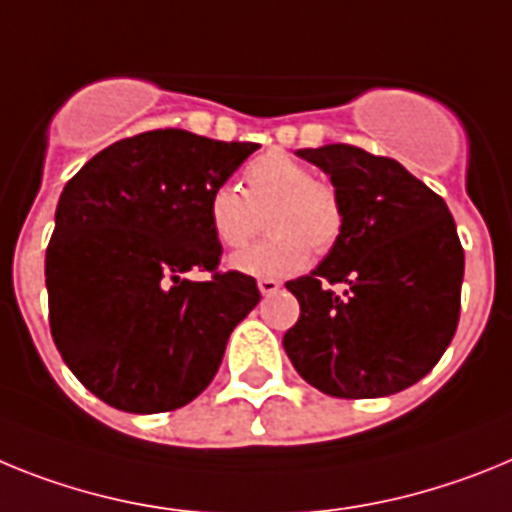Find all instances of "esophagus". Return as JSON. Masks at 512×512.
Instances as JSON below:
<instances>
[{
	"label": "esophagus",
	"mask_w": 512,
	"mask_h": 512,
	"mask_svg": "<svg viewBox=\"0 0 512 512\" xmlns=\"http://www.w3.org/2000/svg\"><path fill=\"white\" fill-rule=\"evenodd\" d=\"M257 288H260L262 296H273V293H278L281 283L273 281V278H260V281H257Z\"/></svg>",
	"instance_id": "1"
}]
</instances>
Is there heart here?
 <instances>
[{"mask_svg":"<svg viewBox=\"0 0 512 512\" xmlns=\"http://www.w3.org/2000/svg\"><path fill=\"white\" fill-rule=\"evenodd\" d=\"M268 213L273 237L242 255L231 268L257 278H283L309 262L311 247H335L345 224V208L330 182L317 180L306 164L286 151H265L244 167V190L219 185L208 195V224L226 250H242L257 237Z\"/></svg>","mask_w":512,"mask_h":512,"instance_id":"b5f03b06","label":"heart"}]
</instances>
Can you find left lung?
<instances>
[{
    "label": "left lung",
    "instance_id": "8db88e82",
    "mask_svg": "<svg viewBox=\"0 0 512 512\" xmlns=\"http://www.w3.org/2000/svg\"><path fill=\"white\" fill-rule=\"evenodd\" d=\"M296 154L330 177L345 224L317 268L286 283L301 314L283 348L330 397L397 394L433 371L459 324L464 250L451 211L394 159L350 144Z\"/></svg>",
    "mask_w": 512,
    "mask_h": 512
}]
</instances>
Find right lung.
Here are the masks:
<instances>
[{"label": "right lung", "mask_w": 512, "mask_h": 512, "mask_svg": "<svg viewBox=\"0 0 512 512\" xmlns=\"http://www.w3.org/2000/svg\"><path fill=\"white\" fill-rule=\"evenodd\" d=\"M257 144L159 128L110 144L66 182L46 250L51 335L110 407L170 412L213 381L231 330L260 301L219 273L208 195ZM208 269L206 282L190 272Z\"/></svg>", "instance_id": "1"}]
</instances>
